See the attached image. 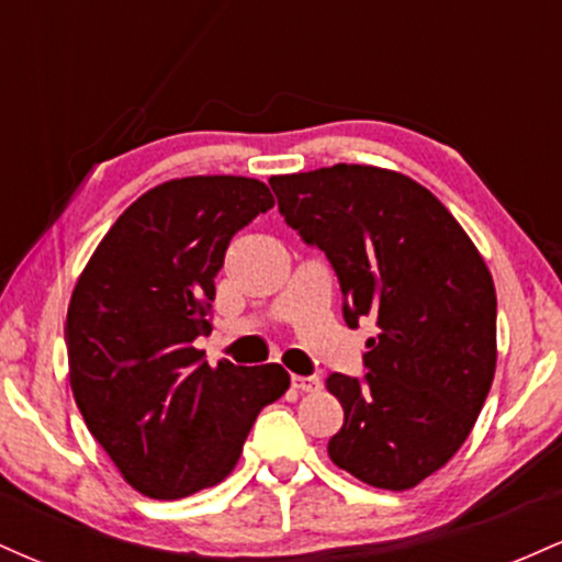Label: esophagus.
I'll list each match as a JSON object with an SVG mask.
<instances>
[{
	"label": "esophagus",
	"instance_id": "1",
	"mask_svg": "<svg viewBox=\"0 0 562 562\" xmlns=\"http://www.w3.org/2000/svg\"><path fill=\"white\" fill-rule=\"evenodd\" d=\"M293 389L301 393H312L319 389V378H303V375H293Z\"/></svg>",
	"mask_w": 562,
	"mask_h": 562
}]
</instances>
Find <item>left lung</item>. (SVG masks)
I'll return each mask as SVG.
<instances>
[{
    "label": "left lung",
    "mask_w": 562,
    "mask_h": 562,
    "mask_svg": "<svg viewBox=\"0 0 562 562\" xmlns=\"http://www.w3.org/2000/svg\"><path fill=\"white\" fill-rule=\"evenodd\" d=\"M269 184L290 227L330 259L346 325L378 319L364 383L325 380L346 415L327 454L367 486L415 488L460 451L492 389V272L447 205L398 171L335 164Z\"/></svg>",
    "instance_id": "8db88e82"
}]
</instances>
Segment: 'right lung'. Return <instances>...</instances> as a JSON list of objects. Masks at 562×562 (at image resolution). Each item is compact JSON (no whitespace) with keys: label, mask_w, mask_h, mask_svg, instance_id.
Segmentation results:
<instances>
[{"label":"right lung","mask_w":562,"mask_h":562,"mask_svg":"<svg viewBox=\"0 0 562 562\" xmlns=\"http://www.w3.org/2000/svg\"><path fill=\"white\" fill-rule=\"evenodd\" d=\"M274 205L248 177L153 187L115 218L68 303V380L89 434L134 492L182 499L222 483L267 404L280 364L200 362L214 280L237 229Z\"/></svg>","instance_id":"add662e5"}]
</instances>
